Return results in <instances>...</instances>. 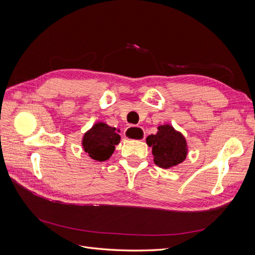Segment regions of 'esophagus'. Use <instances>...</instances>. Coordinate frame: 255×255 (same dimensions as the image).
I'll return each mask as SVG.
<instances>
[{"label": "esophagus", "instance_id": "esophagus-1", "mask_svg": "<svg viewBox=\"0 0 255 255\" xmlns=\"http://www.w3.org/2000/svg\"><path fill=\"white\" fill-rule=\"evenodd\" d=\"M125 136L128 139H135V140H143L144 139V130L141 127L129 126L125 130Z\"/></svg>", "mask_w": 255, "mask_h": 255}]
</instances>
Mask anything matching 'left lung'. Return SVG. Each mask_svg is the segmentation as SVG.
I'll use <instances>...</instances> for the list:
<instances>
[{
  "instance_id": "1",
  "label": "left lung",
  "mask_w": 255,
  "mask_h": 255,
  "mask_svg": "<svg viewBox=\"0 0 255 255\" xmlns=\"http://www.w3.org/2000/svg\"><path fill=\"white\" fill-rule=\"evenodd\" d=\"M146 143L152 146L154 163L160 168L173 167L186 158V140L170 126H160L155 135L146 137Z\"/></svg>"
}]
</instances>
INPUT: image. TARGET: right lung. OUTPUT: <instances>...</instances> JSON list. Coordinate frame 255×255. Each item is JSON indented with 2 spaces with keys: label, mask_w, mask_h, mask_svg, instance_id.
Segmentation results:
<instances>
[{
  "label": "right lung",
  "mask_w": 255,
  "mask_h": 255,
  "mask_svg": "<svg viewBox=\"0 0 255 255\" xmlns=\"http://www.w3.org/2000/svg\"><path fill=\"white\" fill-rule=\"evenodd\" d=\"M119 141L120 135L116 128L100 122L85 134L83 148L92 159L104 161L111 157L115 145L118 144Z\"/></svg>",
  "instance_id": "obj_1"
}]
</instances>
